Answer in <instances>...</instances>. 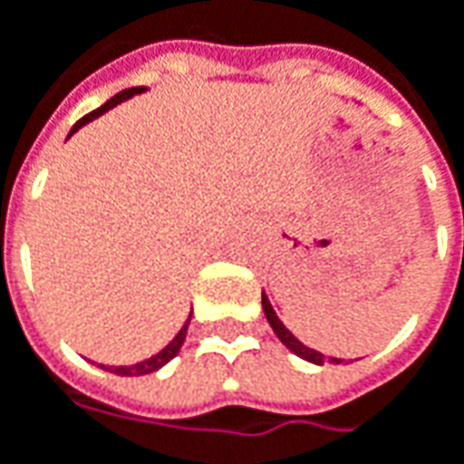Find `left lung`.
Returning a JSON list of instances; mask_svg holds the SVG:
<instances>
[{"instance_id": "obj_1", "label": "left lung", "mask_w": 464, "mask_h": 464, "mask_svg": "<svg viewBox=\"0 0 464 464\" xmlns=\"http://www.w3.org/2000/svg\"><path fill=\"white\" fill-rule=\"evenodd\" d=\"M262 309H265V316H267V322H270L272 333L277 334V340L288 348L291 353H295L298 358H304V361H309V363H316V366H322V363H345L343 358H334V355H324V353L314 351V348H309V345H304L295 334L280 322V316L275 314V309H272L270 298H267V293L262 291Z\"/></svg>"}]
</instances>
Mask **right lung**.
Masks as SVG:
<instances>
[{"label": "right lung", "mask_w": 464, "mask_h": 464, "mask_svg": "<svg viewBox=\"0 0 464 464\" xmlns=\"http://www.w3.org/2000/svg\"><path fill=\"white\" fill-rule=\"evenodd\" d=\"M148 88H127V91L116 92L111 101H106L101 109H95V111H91L88 116H82L74 127H72L70 137L74 134V131L80 130V127H85L88 121H92V119H98V116H103V113L109 111V109H113V106H119L121 101H130L131 95H140V92H145ZM189 319H192V314H189ZM189 319L184 322V327L176 333V337H173L171 343L163 348L160 353H155V355H150V358H145V361H140V363H131V366H101L103 372H111L116 373V376H145V373H152L158 372V369H163L171 358H176L179 355V351H181V345H184V340H187V330H189Z\"/></svg>", "instance_id": "right-lung-1"}]
</instances>
